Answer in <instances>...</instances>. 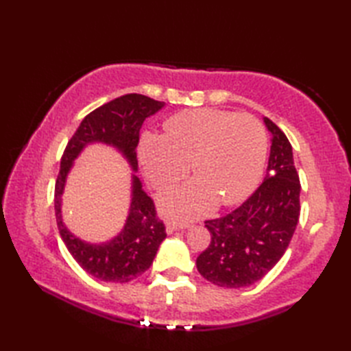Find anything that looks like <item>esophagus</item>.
Here are the masks:
<instances>
[{"label": "esophagus", "instance_id": "34e87169", "mask_svg": "<svg viewBox=\"0 0 351 351\" xmlns=\"http://www.w3.org/2000/svg\"><path fill=\"white\" fill-rule=\"evenodd\" d=\"M185 228H187L185 225H178V223H175V221H169L166 226V230L169 234H171V232H175V230H184Z\"/></svg>", "mask_w": 351, "mask_h": 351}]
</instances>
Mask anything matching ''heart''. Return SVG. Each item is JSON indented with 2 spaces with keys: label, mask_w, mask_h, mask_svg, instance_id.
Wrapping results in <instances>:
<instances>
[{
  "label": "heart",
  "mask_w": 351,
  "mask_h": 351,
  "mask_svg": "<svg viewBox=\"0 0 351 351\" xmlns=\"http://www.w3.org/2000/svg\"><path fill=\"white\" fill-rule=\"evenodd\" d=\"M138 155L147 181L167 190L189 173L196 181L161 197L170 217L191 220L214 205H235L247 197L263 175L267 137L255 117L213 108L181 111L164 123V136L146 132Z\"/></svg>",
  "instance_id": "1"
}]
</instances>
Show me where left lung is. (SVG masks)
<instances>
[{
	"label": "left lung",
	"instance_id": "obj_1",
	"mask_svg": "<svg viewBox=\"0 0 351 351\" xmlns=\"http://www.w3.org/2000/svg\"><path fill=\"white\" fill-rule=\"evenodd\" d=\"M267 175L255 193L223 217L206 220L210 245L196 259L204 278L221 288H243L263 279L288 249L300 215V181L293 147L270 119Z\"/></svg>",
	"mask_w": 351,
	"mask_h": 351
}]
</instances>
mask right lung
Masks as SVG:
<instances>
[{
  "label": "right lung",
  "instance_id": "add662e5",
  "mask_svg": "<svg viewBox=\"0 0 351 351\" xmlns=\"http://www.w3.org/2000/svg\"><path fill=\"white\" fill-rule=\"evenodd\" d=\"M164 107V102L145 95L130 93L116 98L88 113L68 141L54 191V210L58 232L80 267L104 282H130L143 274L166 238V226L156 215L154 200L132 175L131 208L122 232L102 244H90L71 234L62 220V195L73 161L88 143H106L116 147L137 170L136 147L145 119Z\"/></svg>",
  "mask_w": 351,
  "mask_h": 351
}]
</instances>
